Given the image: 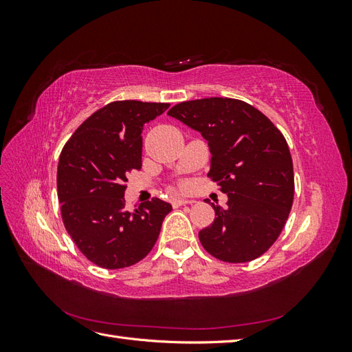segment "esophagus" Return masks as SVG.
I'll return each instance as SVG.
<instances>
[{"label": "esophagus", "instance_id": "34e87169", "mask_svg": "<svg viewBox=\"0 0 352 352\" xmlns=\"http://www.w3.org/2000/svg\"><path fill=\"white\" fill-rule=\"evenodd\" d=\"M172 204L175 207H179V206H188V204H194L192 199H185V198H173L172 199Z\"/></svg>", "mask_w": 352, "mask_h": 352}]
</instances>
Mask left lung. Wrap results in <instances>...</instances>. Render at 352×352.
<instances>
[{
    "instance_id": "8db88e82",
    "label": "left lung",
    "mask_w": 352,
    "mask_h": 352,
    "mask_svg": "<svg viewBox=\"0 0 352 352\" xmlns=\"http://www.w3.org/2000/svg\"><path fill=\"white\" fill-rule=\"evenodd\" d=\"M167 114L208 141V177L229 198L226 207L210 202L216 219L198 233L202 247L225 263L258 258L279 238L294 202V166L285 136L267 116L235 98L184 101Z\"/></svg>"
}]
</instances>
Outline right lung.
I'll return each instance as SVG.
<instances>
[{
  "label": "right lung",
  "instance_id": "right-lung-1",
  "mask_svg": "<svg viewBox=\"0 0 352 352\" xmlns=\"http://www.w3.org/2000/svg\"><path fill=\"white\" fill-rule=\"evenodd\" d=\"M170 104L114 101L85 120L63 146L57 167L61 219L80 252L102 269H124L155 245L167 202L124 208L127 175L142 167L144 124Z\"/></svg>",
  "mask_w": 352,
  "mask_h": 352
}]
</instances>
